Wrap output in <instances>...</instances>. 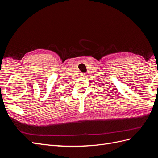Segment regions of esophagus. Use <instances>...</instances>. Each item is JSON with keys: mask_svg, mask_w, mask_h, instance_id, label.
<instances>
[{"mask_svg": "<svg viewBox=\"0 0 158 158\" xmlns=\"http://www.w3.org/2000/svg\"><path fill=\"white\" fill-rule=\"evenodd\" d=\"M85 74H85V73H82V74H81V75H82V76H85Z\"/></svg>", "mask_w": 158, "mask_h": 158, "instance_id": "34e87169", "label": "esophagus"}]
</instances>
